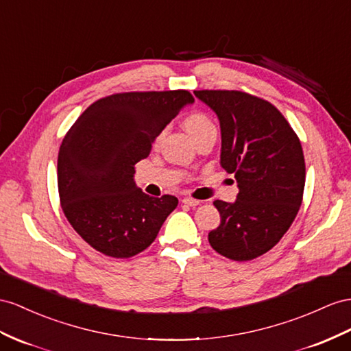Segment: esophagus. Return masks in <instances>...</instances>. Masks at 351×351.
<instances>
[{
  "label": "esophagus",
  "instance_id": "34e87169",
  "mask_svg": "<svg viewBox=\"0 0 351 351\" xmlns=\"http://www.w3.org/2000/svg\"><path fill=\"white\" fill-rule=\"evenodd\" d=\"M182 203L186 204V206H190V208H195V206L200 204V200H194V199H190V197H184Z\"/></svg>",
  "mask_w": 351,
  "mask_h": 351
}]
</instances>
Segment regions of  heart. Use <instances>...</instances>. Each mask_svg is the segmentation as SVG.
Returning <instances> with one entry per match:
<instances>
[{"mask_svg": "<svg viewBox=\"0 0 351 351\" xmlns=\"http://www.w3.org/2000/svg\"><path fill=\"white\" fill-rule=\"evenodd\" d=\"M184 125L186 132L190 133L193 141L199 139L204 134H217V125L209 119L204 112H193L184 120ZM160 141V136L157 138V142Z\"/></svg>", "mask_w": 351, "mask_h": 351, "instance_id": "b5f03b06", "label": "heart"}]
</instances>
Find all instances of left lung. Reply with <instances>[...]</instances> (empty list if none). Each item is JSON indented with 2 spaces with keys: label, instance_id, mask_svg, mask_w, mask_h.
Returning <instances> with one entry per match:
<instances>
[{
  "label": "left lung",
  "instance_id": "8db88e82",
  "mask_svg": "<svg viewBox=\"0 0 351 351\" xmlns=\"http://www.w3.org/2000/svg\"><path fill=\"white\" fill-rule=\"evenodd\" d=\"M221 125V166L234 173L237 200H215L221 223L209 243L232 261H250L274 247L302 203L301 142L274 105L239 90H194Z\"/></svg>",
  "mask_w": 351,
  "mask_h": 351
}]
</instances>
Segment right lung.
Returning <instances> with one entry per match:
<instances>
[{"mask_svg": "<svg viewBox=\"0 0 351 351\" xmlns=\"http://www.w3.org/2000/svg\"><path fill=\"white\" fill-rule=\"evenodd\" d=\"M193 102L188 90L115 93L93 102L68 130L58 156L62 210L97 252L134 256L175 210V195L149 197L136 186L134 165Z\"/></svg>", "mask_w": 351, "mask_h": 351, "instance_id": "add662e5", "label": "right lung"}]
</instances>
